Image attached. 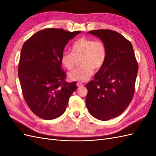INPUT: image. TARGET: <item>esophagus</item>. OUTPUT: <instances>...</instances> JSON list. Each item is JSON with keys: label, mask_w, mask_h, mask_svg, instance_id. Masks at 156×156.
<instances>
[{"label": "esophagus", "mask_w": 156, "mask_h": 156, "mask_svg": "<svg viewBox=\"0 0 156 156\" xmlns=\"http://www.w3.org/2000/svg\"><path fill=\"white\" fill-rule=\"evenodd\" d=\"M77 86L78 87H83V86H84V84H82V83H77Z\"/></svg>", "instance_id": "1"}]
</instances>
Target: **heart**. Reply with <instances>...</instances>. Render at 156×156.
Here are the masks:
<instances>
[{
  "instance_id": "b5f03b06",
  "label": "heart",
  "mask_w": 156,
  "mask_h": 156,
  "mask_svg": "<svg viewBox=\"0 0 156 156\" xmlns=\"http://www.w3.org/2000/svg\"><path fill=\"white\" fill-rule=\"evenodd\" d=\"M72 53L64 52L60 58L61 64L68 70H72L79 59L78 69L69 73L72 81L84 82L90 78L94 71L100 70L104 64L107 57L105 44L100 40H93L81 37L73 44Z\"/></svg>"
}]
</instances>
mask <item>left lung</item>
Instances as JSON below:
<instances>
[{
    "instance_id": "left-lung-1",
    "label": "left lung",
    "mask_w": 156,
    "mask_h": 156,
    "mask_svg": "<svg viewBox=\"0 0 156 156\" xmlns=\"http://www.w3.org/2000/svg\"><path fill=\"white\" fill-rule=\"evenodd\" d=\"M88 33L105 44L107 57L94 80L86 84V105L94 118L106 121L120 115L131 103L138 64L131 43L120 33L107 29Z\"/></svg>"
}]
</instances>
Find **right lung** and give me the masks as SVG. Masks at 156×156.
Instances as JSON below:
<instances>
[{"instance_id":"add662e5","label":"right lung","mask_w":156,"mask_h":156,"mask_svg":"<svg viewBox=\"0 0 156 156\" xmlns=\"http://www.w3.org/2000/svg\"><path fill=\"white\" fill-rule=\"evenodd\" d=\"M81 31L45 29L37 32L23 45L18 66L23 97L32 112L53 120L64 112L76 82L65 81L60 58L66 45Z\"/></svg>"}]
</instances>
